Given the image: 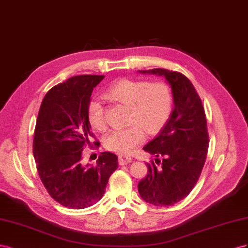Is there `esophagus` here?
I'll list each match as a JSON object with an SVG mask.
<instances>
[{
  "mask_svg": "<svg viewBox=\"0 0 248 248\" xmlns=\"http://www.w3.org/2000/svg\"><path fill=\"white\" fill-rule=\"evenodd\" d=\"M132 162V158L129 157V155H119L118 157V163L120 165H125L129 164Z\"/></svg>",
  "mask_w": 248,
  "mask_h": 248,
  "instance_id": "esophagus-1",
  "label": "esophagus"
}]
</instances>
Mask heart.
<instances>
[{
	"label": "heart",
	"instance_id": "heart-1",
	"mask_svg": "<svg viewBox=\"0 0 248 248\" xmlns=\"http://www.w3.org/2000/svg\"><path fill=\"white\" fill-rule=\"evenodd\" d=\"M107 95L130 107L129 124H132L125 129L112 131L105 138L106 148L120 155L132 154L143 142V129L152 134L162 128L172 107L171 90L161 81L148 83L143 80L122 79L111 85ZM87 118L91 128L96 131H105L107 128L104 106L96 98L88 104Z\"/></svg>",
	"mask_w": 248,
	"mask_h": 248
}]
</instances>
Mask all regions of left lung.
<instances>
[{"instance_id":"1","label":"left lung","mask_w":248,"mask_h":248,"mask_svg":"<svg viewBox=\"0 0 248 248\" xmlns=\"http://www.w3.org/2000/svg\"><path fill=\"white\" fill-rule=\"evenodd\" d=\"M165 78L171 88L173 110L170 117L143 150L155 155L146 163L148 171L138 183L142 200L154 206H171L191 192L207 158L209 134L204 110L187 77L164 68L139 70Z\"/></svg>"}]
</instances>
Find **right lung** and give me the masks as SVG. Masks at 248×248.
I'll return each mask as SVG.
<instances>
[{"label": "right lung", "instance_id": "obj_1", "mask_svg": "<svg viewBox=\"0 0 248 248\" xmlns=\"http://www.w3.org/2000/svg\"><path fill=\"white\" fill-rule=\"evenodd\" d=\"M104 78H69L47 91L38 112L33 140L37 171L48 194L66 208L84 209L97 202L118 167L117 155L110 152L98 155L95 166L82 164V152L93 137L87 107Z\"/></svg>", "mask_w": 248, "mask_h": 248}]
</instances>
